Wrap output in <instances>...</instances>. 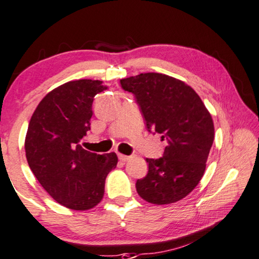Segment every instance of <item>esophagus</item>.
<instances>
[{
  "label": "esophagus",
  "instance_id": "1",
  "mask_svg": "<svg viewBox=\"0 0 259 259\" xmlns=\"http://www.w3.org/2000/svg\"><path fill=\"white\" fill-rule=\"evenodd\" d=\"M118 159H119V161H122V162H126V161H128V159H130V156L118 154Z\"/></svg>",
  "mask_w": 259,
  "mask_h": 259
}]
</instances>
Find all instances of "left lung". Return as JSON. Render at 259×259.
Returning a JSON list of instances; mask_svg holds the SVG:
<instances>
[{"label":"left lung","mask_w":259,"mask_h":259,"mask_svg":"<svg viewBox=\"0 0 259 259\" xmlns=\"http://www.w3.org/2000/svg\"><path fill=\"white\" fill-rule=\"evenodd\" d=\"M135 101L151 134L166 142L162 157L147 158V176L136 190L152 204L184 198L203 177L213 143V122L201 97L184 82L158 72H145L119 81Z\"/></svg>","instance_id":"obj_1"}]
</instances>
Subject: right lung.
Listing matches in <instances>:
<instances>
[{"mask_svg":"<svg viewBox=\"0 0 259 259\" xmlns=\"http://www.w3.org/2000/svg\"><path fill=\"white\" fill-rule=\"evenodd\" d=\"M108 87L77 79L50 92L36 108L25 137L32 174L57 203L89 210L103 198L105 178L117 164L115 152L97 155L81 147L90 130L95 96Z\"/></svg>","mask_w":259,"mask_h":259,"instance_id":"1","label":"right lung"}]
</instances>
